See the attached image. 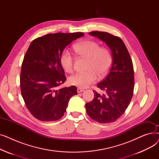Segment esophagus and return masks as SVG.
Masks as SVG:
<instances>
[{"label":"esophagus","mask_w":159,"mask_h":159,"mask_svg":"<svg viewBox=\"0 0 159 159\" xmlns=\"http://www.w3.org/2000/svg\"><path fill=\"white\" fill-rule=\"evenodd\" d=\"M84 91V89L81 88H77V93H81V92H82V91Z\"/></svg>","instance_id":"1"}]
</instances>
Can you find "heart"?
Wrapping results in <instances>:
<instances>
[{
    "label": "heart",
    "mask_w": 159,
    "mask_h": 159,
    "mask_svg": "<svg viewBox=\"0 0 159 159\" xmlns=\"http://www.w3.org/2000/svg\"><path fill=\"white\" fill-rule=\"evenodd\" d=\"M74 49L79 55L88 58L87 71L73 75L69 79L71 84L79 88H87L95 82L98 75L103 77L109 71L112 58L107 48L100 47L95 41L84 40L74 46ZM61 63L64 71L71 73L74 69V56L70 50L64 49L61 55Z\"/></svg>",
    "instance_id": "1"
}]
</instances>
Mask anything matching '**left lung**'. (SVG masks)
I'll return each instance as SVG.
<instances>
[{
    "label": "left lung",
    "instance_id": "obj_1",
    "mask_svg": "<svg viewBox=\"0 0 159 159\" xmlns=\"http://www.w3.org/2000/svg\"><path fill=\"white\" fill-rule=\"evenodd\" d=\"M89 34L101 40L110 48L112 64L107 76L97 84L104 94L93 91L95 97L91 102L86 104V112L98 123L113 122L125 112L133 97V62L126 46L119 37L98 31Z\"/></svg>",
    "mask_w": 159,
    "mask_h": 159
}]
</instances>
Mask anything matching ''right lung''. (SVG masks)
<instances>
[{"label": "right lung", "mask_w": 159, "mask_h": 159, "mask_svg": "<svg viewBox=\"0 0 159 159\" xmlns=\"http://www.w3.org/2000/svg\"><path fill=\"white\" fill-rule=\"evenodd\" d=\"M84 35L80 32L49 33L30 44L22 64L20 89L25 104L38 120L60 119L70 98L77 94L75 86L58 88L66 79L61 55L66 46Z\"/></svg>", "instance_id": "add662e5"}]
</instances>
